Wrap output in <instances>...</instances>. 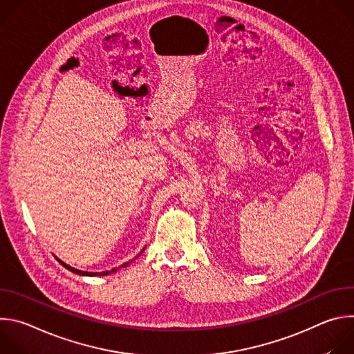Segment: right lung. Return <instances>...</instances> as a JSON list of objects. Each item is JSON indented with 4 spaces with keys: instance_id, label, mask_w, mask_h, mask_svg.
<instances>
[{
    "instance_id": "obj_1",
    "label": "right lung",
    "mask_w": 354,
    "mask_h": 354,
    "mask_svg": "<svg viewBox=\"0 0 354 354\" xmlns=\"http://www.w3.org/2000/svg\"><path fill=\"white\" fill-rule=\"evenodd\" d=\"M144 250V249H142ZM142 250H141V254H142ZM59 262H60V265H63L67 270H71L73 273H75V274H80V276H106V274H109V273H112V272H116V269H113V270H106V272H95V273H88V272H82V270H77V269H74V268H71V266H68L67 263H64V262H62L60 259H57ZM130 262H126V263H123L120 268H126L127 265H129Z\"/></svg>"
}]
</instances>
